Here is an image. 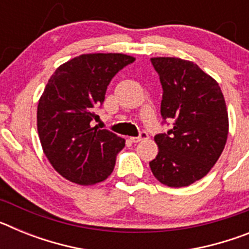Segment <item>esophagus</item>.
<instances>
[{
	"mask_svg": "<svg viewBox=\"0 0 249 249\" xmlns=\"http://www.w3.org/2000/svg\"><path fill=\"white\" fill-rule=\"evenodd\" d=\"M148 138V133L144 131H142L140 133V136L138 137H131V141L132 142H135V143H137V142H141V141H143V140H147Z\"/></svg>",
	"mask_w": 249,
	"mask_h": 249,
	"instance_id": "esophagus-1",
	"label": "esophagus"
}]
</instances>
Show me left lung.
I'll list each match as a JSON object with an SVG mask.
<instances>
[{
  "label": "left lung",
  "mask_w": 249,
  "mask_h": 249,
  "mask_svg": "<svg viewBox=\"0 0 249 249\" xmlns=\"http://www.w3.org/2000/svg\"><path fill=\"white\" fill-rule=\"evenodd\" d=\"M151 62L163 89L160 114L173 128L155 136L158 155L149 167L160 183L186 187L218 160L228 136V112L218 83L196 63L176 57Z\"/></svg>",
  "instance_id": "left-lung-1"
}]
</instances>
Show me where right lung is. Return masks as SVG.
<instances>
[{"label":"right lung","mask_w":249,"mask_h":249,"mask_svg":"<svg viewBox=\"0 0 249 249\" xmlns=\"http://www.w3.org/2000/svg\"><path fill=\"white\" fill-rule=\"evenodd\" d=\"M135 59L122 53L81 54L48 80L37 107L38 137L50 163L68 181L89 186L113 171L124 140L92 127V121L112 78Z\"/></svg>","instance_id":"right-lung-1"}]
</instances>
